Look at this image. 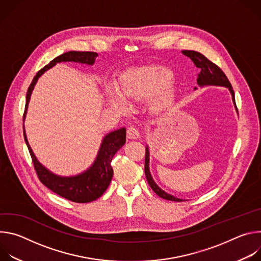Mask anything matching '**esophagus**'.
<instances>
[{
  "label": "esophagus",
  "instance_id": "obj_1",
  "mask_svg": "<svg viewBox=\"0 0 261 261\" xmlns=\"http://www.w3.org/2000/svg\"><path fill=\"white\" fill-rule=\"evenodd\" d=\"M127 137L129 139H138L140 137V132L134 126H131L127 129Z\"/></svg>",
  "mask_w": 261,
  "mask_h": 261
}]
</instances>
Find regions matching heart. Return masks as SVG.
<instances>
[{
  "label": "heart",
  "mask_w": 261,
  "mask_h": 261,
  "mask_svg": "<svg viewBox=\"0 0 261 261\" xmlns=\"http://www.w3.org/2000/svg\"><path fill=\"white\" fill-rule=\"evenodd\" d=\"M173 73L158 66L135 67L120 79V89L108 84L105 87L107 103L114 108L127 110L129 101L144 103L150 101V108L155 114L169 110L174 104L172 89Z\"/></svg>",
  "instance_id": "1"
}]
</instances>
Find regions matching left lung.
Returning <instances> with one entry per match:
<instances>
[{
	"label": "left lung",
	"mask_w": 261,
	"mask_h": 261,
	"mask_svg": "<svg viewBox=\"0 0 261 261\" xmlns=\"http://www.w3.org/2000/svg\"><path fill=\"white\" fill-rule=\"evenodd\" d=\"M181 54L185 55L186 57L190 58V60L194 63V65L197 68H200V72L198 74L197 77V85L202 88V87H207V86H218V87H224L227 88L231 94L232 97V102L234 104V107L237 109L236 105V98H234V92L232 90V87L226 77V75L216 64L212 63L208 59H206L203 55L200 53L194 51V50H181ZM196 90V88H195ZM144 173L145 177L147 179L148 185L150 187L153 189V191L160 196L161 198L167 199V200H172V201H185V199L174 197L173 195L166 193L163 191L159 186L155 182L151 171H150V150H148V146H145V161H144Z\"/></svg>",
	"instance_id": "1"
}]
</instances>
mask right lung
I'll list each match as a JSON object with an SVG mask.
<instances>
[{"label": "right lung", "mask_w": 261, "mask_h": 261, "mask_svg": "<svg viewBox=\"0 0 261 261\" xmlns=\"http://www.w3.org/2000/svg\"><path fill=\"white\" fill-rule=\"evenodd\" d=\"M97 57V53L68 51L57 57L48 65L43 67L36 74V76L33 79V82L28 89L25 97L23 122L25 120L28 106L34 87L44 72H46L48 69L53 68L55 65L61 62H74L93 66L95 64ZM23 136L34 163L35 170L41 182L53 192L68 200L80 203H86L94 201L97 198H99L106 191L107 187L109 186L111 178H113L114 175V169L111 167L110 163L115 154L126 142V128H121L106 134L102 139L97 157L93 164L84 172L71 176L58 175L51 172L38 161V159L36 158L32 150V147L29 144L24 125Z\"/></svg>", "instance_id": "obj_1"}]
</instances>
